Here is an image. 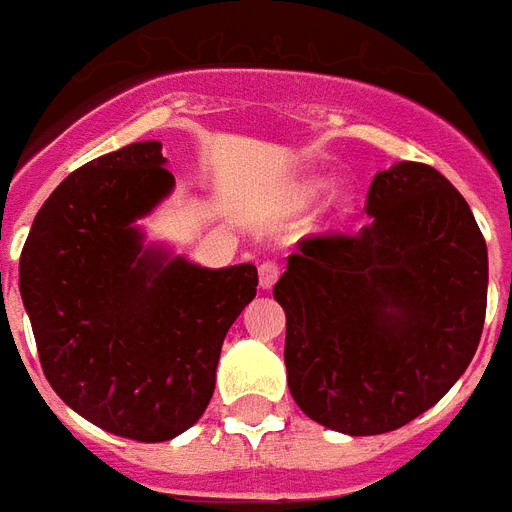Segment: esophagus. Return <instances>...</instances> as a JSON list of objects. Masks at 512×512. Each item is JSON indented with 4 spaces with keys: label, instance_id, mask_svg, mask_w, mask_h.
<instances>
[{
    "label": "esophagus",
    "instance_id": "obj_1",
    "mask_svg": "<svg viewBox=\"0 0 512 512\" xmlns=\"http://www.w3.org/2000/svg\"><path fill=\"white\" fill-rule=\"evenodd\" d=\"M280 264L277 261H261L259 264V282H261V288H272L277 282V277H280Z\"/></svg>",
    "mask_w": 512,
    "mask_h": 512
}]
</instances>
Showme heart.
Instances as JSON below:
<instances>
[{"label": "heart", "mask_w": 512, "mask_h": 512, "mask_svg": "<svg viewBox=\"0 0 512 512\" xmlns=\"http://www.w3.org/2000/svg\"><path fill=\"white\" fill-rule=\"evenodd\" d=\"M320 187H322V182H314V185L309 187V192H317V190H320Z\"/></svg>", "instance_id": "obj_1"}]
</instances>
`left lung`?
<instances>
[{"instance_id": "1", "label": "left lung", "mask_w": 512, "mask_h": 512, "mask_svg": "<svg viewBox=\"0 0 512 512\" xmlns=\"http://www.w3.org/2000/svg\"><path fill=\"white\" fill-rule=\"evenodd\" d=\"M365 230L298 240L275 298L296 404L351 436L394 431L439 402L476 354L489 259L444 174L402 161L367 192Z\"/></svg>"}]
</instances>
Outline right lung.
<instances>
[{
	"label": "right lung",
	"mask_w": 512,
	"mask_h": 512,
	"mask_svg": "<svg viewBox=\"0 0 512 512\" xmlns=\"http://www.w3.org/2000/svg\"><path fill=\"white\" fill-rule=\"evenodd\" d=\"M161 142H134L60 182L20 253V296L49 386L134 441H169L206 412L253 264L203 269L142 251L134 219L174 187Z\"/></svg>",
	"instance_id": "obj_1"
}]
</instances>
